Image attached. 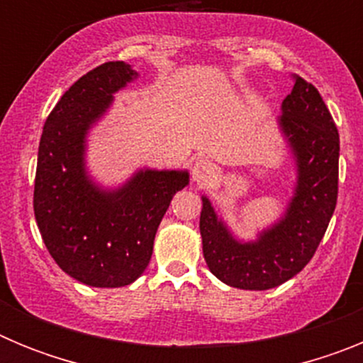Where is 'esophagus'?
I'll return each mask as SVG.
<instances>
[{"label": "esophagus", "mask_w": 363, "mask_h": 363, "mask_svg": "<svg viewBox=\"0 0 363 363\" xmlns=\"http://www.w3.org/2000/svg\"><path fill=\"white\" fill-rule=\"evenodd\" d=\"M216 172L218 167L213 162H209V160H198L194 163V167H192V178L198 184H207V182H211L216 176Z\"/></svg>", "instance_id": "obj_1"}]
</instances>
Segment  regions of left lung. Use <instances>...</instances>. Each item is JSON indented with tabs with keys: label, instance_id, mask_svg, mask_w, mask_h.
<instances>
[{
	"label": "left lung",
	"instance_id": "8db88e82",
	"mask_svg": "<svg viewBox=\"0 0 363 363\" xmlns=\"http://www.w3.org/2000/svg\"><path fill=\"white\" fill-rule=\"evenodd\" d=\"M280 125L296 156L298 184L285 218L251 243H240L203 200V258L218 280L249 291L272 289L311 262L338 198L340 136L318 89L296 76Z\"/></svg>",
	"mask_w": 363,
	"mask_h": 363
}]
</instances>
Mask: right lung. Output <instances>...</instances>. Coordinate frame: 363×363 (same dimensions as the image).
I'll return each mask as SVG.
<instances>
[{"label":"right lung","instance_id":"right-lung-1","mask_svg":"<svg viewBox=\"0 0 363 363\" xmlns=\"http://www.w3.org/2000/svg\"><path fill=\"white\" fill-rule=\"evenodd\" d=\"M136 76L123 62L89 70L70 86L45 121L34 179V216L60 267L92 287H123L147 269L154 236L187 172L140 171L114 192L85 176V134Z\"/></svg>","mask_w":363,"mask_h":363}]
</instances>
